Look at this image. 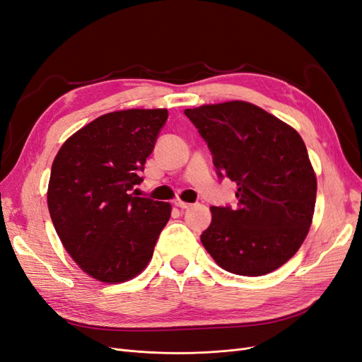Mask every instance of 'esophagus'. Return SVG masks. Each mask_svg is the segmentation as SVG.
<instances>
[{"instance_id":"1","label":"esophagus","mask_w":362,"mask_h":362,"mask_svg":"<svg viewBox=\"0 0 362 362\" xmlns=\"http://www.w3.org/2000/svg\"><path fill=\"white\" fill-rule=\"evenodd\" d=\"M173 204H175V206H178L180 210H187V208H190V204L182 202V201H180V199H177Z\"/></svg>"}]
</instances>
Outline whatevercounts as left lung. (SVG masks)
<instances>
[{
    "instance_id": "8db88e82",
    "label": "left lung",
    "mask_w": 362,
    "mask_h": 362,
    "mask_svg": "<svg viewBox=\"0 0 362 362\" xmlns=\"http://www.w3.org/2000/svg\"><path fill=\"white\" fill-rule=\"evenodd\" d=\"M213 154L217 177L237 184L235 208L211 206L201 242L222 269L261 276L298 252L311 226L317 181L302 137L245 101L184 110Z\"/></svg>"
}]
</instances>
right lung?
<instances>
[{
  "label": "right lung",
  "instance_id": "add662e5",
  "mask_svg": "<svg viewBox=\"0 0 362 362\" xmlns=\"http://www.w3.org/2000/svg\"><path fill=\"white\" fill-rule=\"evenodd\" d=\"M168 116L164 108L107 113L76 131L54 158L51 221L68 254L98 281L137 276L169 222V202L133 192Z\"/></svg>",
  "mask_w": 362,
  "mask_h": 362
}]
</instances>
